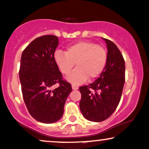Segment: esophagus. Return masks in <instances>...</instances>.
Returning a JSON list of instances; mask_svg holds the SVG:
<instances>
[{"label":"esophagus","instance_id":"obj_1","mask_svg":"<svg viewBox=\"0 0 149 149\" xmlns=\"http://www.w3.org/2000/svg\"><path fill=\"white\" fill-rule=\"evenodd\" d=\"M72 88L73 90H77V89H78V87H77V86H75V85H72Z\"/></svg>","mask_w":149,"mask_h":149}]
</instances>
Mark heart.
I'll use <instances>...</instances> for the list:
<instances>
[{
	"mask_svg": "<svg viewBox=\"0 0 149 149\" xmlns=\"http://www.w3.org/2000/svg\"><path fill=\"white\" fill-rule=\"evenodd\" d=\"M53 58L60 72L65 75L71 72L76 62L77 68L68 77V80L78 85L88 77L94 79L103 72L108 55L106 49L96 43L80 41L69 46L65 52L55 51Z\"/></svg>",
	"mask_w": 149,
	"mask_h": 149,
	"instance_id": "1",
	"label": "heart"
}]
</instances>
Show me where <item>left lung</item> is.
<instances>
[{"label":"left lung","instance_id":"left-lung-1","mask_svg":"<svg viewBox=\"0 0 149 149\" xmlns=\"http://www.w3.org/2000/svg\"><path fill=\"white\" fill-rule=\"evenodd\" d=\"M108 60L100 77L79 87V108L85 119L100 122L108 119L119 105L125 81V62L117 46L106 38ZM93 89V92L91 91Z\"/></svg>","mask_w":149,"mask_h":149}]
</instances>
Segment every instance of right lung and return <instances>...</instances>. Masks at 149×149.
I'll return each instance as SVG.
<instances>
[{
  "label": "right lung",
  "mask_w": 149,
  "mask_h": 149,
  "mask_svg": "<svg viewBox=\"0 0 149 149\" xmlns=\"http://www.w3.org/2000/svg\"><path fill=\"white\" fill-rule=\"evenodd\" d=\"M59 44L57 36L47 35L36 38L22 53L19 70L24 102L30 114L40 122L52 124L61 119L72 86L63 80L54 61ZM58 83L54 91L51 87Z\"/></svg>",
  "instance_id": "1"
}]
</instances>
